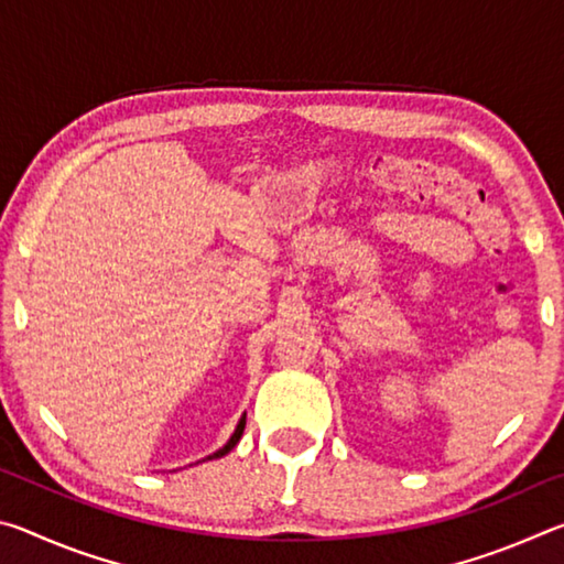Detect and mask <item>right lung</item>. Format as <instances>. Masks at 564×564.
Listing matches in <instances>:
<instances>
[{"label":"right lung","mask_w":564,"mask_h":564,"mask_svg":"<svg viewBox=\"0 0 564 564\" xmlns=\"http://www.w3.org/2000/svg\"><path fill=\"white\" fill-rule=\"evenodd\" d=\"M243 427H246V413L241 415V420H238V425H236V431H234V435H231V441H228V443L221 447V451H216L214 455H208L206 460H214V457H224L226 453H231L234 447H236V443L241 441V435H243Z\"/></svg>","instance_id":"1"}]
</instances>
